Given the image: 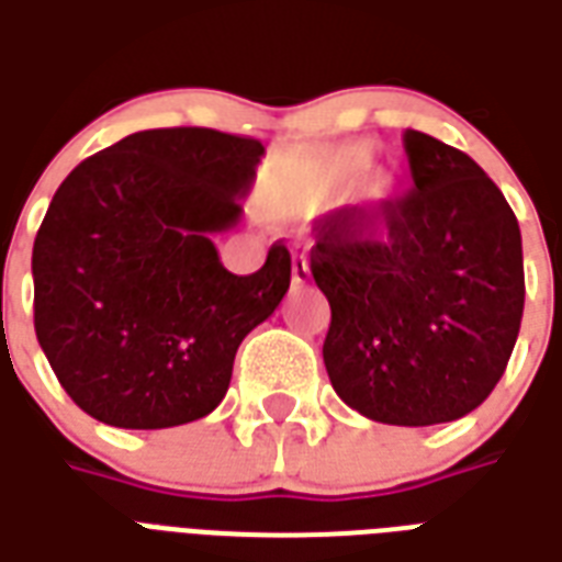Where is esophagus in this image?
Returning <instances> with one entry per match:
<instances>
[{"label":"esophagus","instance_id":"1","mask_svg":"<svg viewBox=\"0 0 562 562\" xmlns=\"http://www.w3.org/2000/svg\"><path fill=\"white\" fill-rule=\"evenodd\" d=\"M292 282L294 285H304V282H310V261H306V256L292 258Z\"/></svg>","mask_w":562,"mask_h":562}]
</instances>
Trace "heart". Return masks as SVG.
I'll use <instances>...</instances> for the list:
<instances>
[{
  "label": "heart",
  "mask_w": 562,
  "mask_h": 562,
  "mask_svg": "<svg viewBox=\"0 0 562 562\" xmlns=\"http://www.w3.org/2000/svg\"><path fill=\"white\" fill-rule=\"evenodd\" d=\"M370 168H373V147H367V144H352V147L325 153V156H318L310 165H304V171L297 173L289 204L294 210L322 207V204H328V201H334L342 192L355 189L370 173ZM394 195H397V183L391 177H385V173L368 177L366 183L361 184V198H364V204L373 213L389 210Z\"/></svg>",
  "instance_id": "obj_1"
}]
</instances>
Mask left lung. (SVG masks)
I'll return each mask as SVG.
<instances>
[{
  "instance_id": "left-lung-1",
  "label": "left lung",
  "mask_w": 562,
  "mask_h": 562,
  "mask_svg": "<svg viewBox=\"0 0 562 562\" xmlns=\"http://www.w3.org/2000/svg\"><path fill=\"white\" fill-rule=\"evenodd\" d=\"M403 147L413 192L382 213L318 220L310 270L330 304L322 355L340 401L373 422L427 427L482 406L506 373L524 252L508 201L467 153L413 128Z\"/></svg>"
}]
</instances>
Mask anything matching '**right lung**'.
<instances>
[{
    "instance_id": "right-lung-1",
    "label": "right lung",
    "mask_w": 562,
    "mask_h": 562,
    "mask_svg": "<svg viewBox=\"0 0 562 562\" xmlns=\"http://www.w3.org/2000/svg\"><path fill=\"white\" fill-rule=\"evenodd\" d=\"M261 156L216 128H147L56 189L32 246L35 337L95 422L161 430L222 403L237 346L292 282L282 244L237 277L210 240L240 222Z\"/></svg>"
}]
</instances>
